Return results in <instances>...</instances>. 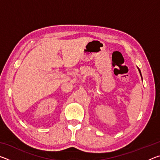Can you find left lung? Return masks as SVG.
I'll return each mask as SVG.
<instances>
[{
  "label": "left lung",
  "instance_id": "8db88e82",
  "mask_svg": "<svg viewBox=\"0 0 160 160\" xmlns=\"http://www.w3.org/2000/svg\"><path fill=\"white\" fill-rule=\"evenodd\" d=\"M138 70H139V72H140V75H141V77H142V75H141V72H140V69L138 68Z\"/></svg>",
  "mask_w": 160,
  "mask_h": 160
}]
</instances>
